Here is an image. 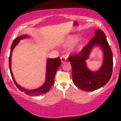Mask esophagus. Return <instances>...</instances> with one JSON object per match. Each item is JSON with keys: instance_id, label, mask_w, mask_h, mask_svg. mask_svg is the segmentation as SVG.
<instances>
[{"instance_id": "1", "label": "esophagus", "mask_w": 121, "mask_h": 121, "mask_svg": "<svg viewBox=\"0 0 121 121\" xmlns=\"http://www.w3.org/2000/svg\"><path fill=\"white\" fill-rule=\"evenodd\" d=\"M61 62H64L65 61L67 60V58H66V57H65V56H62L61 57Z\"/></svg>"}]
</instances>
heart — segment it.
Wrapping results in <instances>:
<instances>
[{
	"label": "heart",
	"mask_w": 121,
	"mask_h": 121,
	"mask_svg": "<svg viewBox=\"0 0 121 121\" xmlns=\"http://www.w3.org/2000/svg\"><path fill=\"white\" fill-rule=\"evenodd\" d=\"M86 40L84 38L79 39V37L76 35H71L67 37L65 39V44L66 45H73L70 49V51L73 53H76L81 51L84 46Z\"/></svg>",
	"instance_id": "heart-1"
}]
</instances>
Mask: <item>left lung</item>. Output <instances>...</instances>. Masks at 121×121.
<instances>
[{
  "label": "left lung",
  "mask_w": 121,
  "mask_h": 121,
  "mask_svg": "<svg viewBox=\"0 0 121 121\" xmlns=\"http://www.w3.org/2000/svg\"><path fill=\"white\" fill-rule=\"evenodd\" d=\"M95 31V36L78 54L69 57L72 67L73 83L84 91H94L104 86L112 75L113 61L110 46L105 33L100 29ZM95 46L100 47L103 52V62L99 70L93 72L87 68L86 61Z\"/></svg>",
  "instance_id": "1"
}]
</instances>
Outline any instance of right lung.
<instances>
[{
  "label": "right lung",
  "mask_w": 121,
  "mask_h": 121,
  "mask_svg": "<svg viewBox=\"0 0 121 121\" xmlns=\"http://www.w3.org/2000/svg\"><path fill=\"white\" fill-rule=\"evenodd\" d=\"M29 38V36L28 35H23L20 36L16 38L14 40L13 43H12V46L11 48V52L9 57V67L10 73L12 76V79L14 81V83L20 91L25 93L26 95L30 96H37L39 95L43 94L46 93V92L50 90V88L54 84V78L57 69H58L59 66L61 64V61L59 57L56 58H48L47 59L46 62V76H45V82L43 85L41 86L38 89H34V90H28L26 89L25 88L21 86L18 84L16 83L15 79H14L13 73L12 71L11 68V64H12V52L15 47L19 44L20 40L23 39Z\"/></svg>",
  "instance_id": "obj_1"
}]
</instances>
